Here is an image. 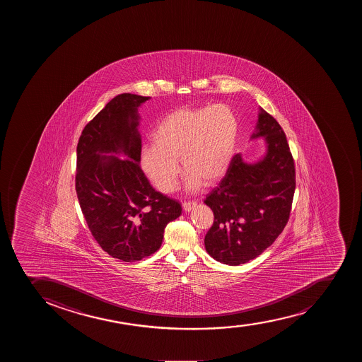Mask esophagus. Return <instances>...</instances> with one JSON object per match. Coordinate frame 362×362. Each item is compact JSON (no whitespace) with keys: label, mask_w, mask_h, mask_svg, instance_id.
Returning <instances> with one entry per match:
<instances>
[{"label":"esophagus","mask_w":362,"mask_h":362,"mask_svg":"<svg viewBox=\"0 0 362 362\" xmlns=\"http://www.w3.org/2000/svg\"><path fill=\"white\" fill-rule=\"evenodd\" d=\"M196 206H197V203H196V202H184L183 203L184 211H191V210L196 208Z\"/></svg>","instance_id":"34e87169"}]
</instances>
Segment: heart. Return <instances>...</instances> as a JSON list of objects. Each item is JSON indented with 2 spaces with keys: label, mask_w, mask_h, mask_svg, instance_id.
<instances>
[{
  "label": "heart",
  "mask_w": 362,
  "mask_h": 362,
  "mask_svg": "<svg viewBox=\"0 0 362 362\" xmlns=\"http://www.w3.org/2000/svg\"><path fill=\"white\" fill-rule=\"evenodd\" d=\"M238 120L226 105L182 107L171 112L156 126L151 146L140 154V164L147 177L165 194L178 183V159L185 173V185L196 191L218 182L233 159Z\"/></svg>",
  "instance_id": "heart-1"
}]
</instances>
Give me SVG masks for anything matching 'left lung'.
Listing matches in <instances>:
<instances>
[{
	"mask_svg": "<svg viewBox=\"0 0 362 362\" xmlns=\"http://www.w3.org/2000/svg\"><path fill=\"white\" fill-rule=\"evenodd\" d=\"M258 138L264 139L265 153L254 163L236 154L204 201L215 216L205 249L223 264H244L259 256L289 219L296 184L293 156L282 127L261 107L250 139Z\"/></svg>",
	"mask_w": 362,
	"mask_h": 362,
	"instance_id": "left-lung-1",
	"label": "left lung"
}]
</instances>
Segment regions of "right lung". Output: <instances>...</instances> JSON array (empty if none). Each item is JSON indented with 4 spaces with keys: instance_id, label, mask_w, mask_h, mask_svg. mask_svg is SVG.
I'll list each match as a JSON object with an SVG mask.
<instances>
[{
    "instance_id": "obj_1",
    "label": "right lung",
    "mask_w": 362,
    "mask_h": 362,
    "mask_svg": "<svg viewBox=\"0 0 362 362\" xmlns=\"http://www.w3.org/2000/svg\"><path fill=\"white\" fill-rule=\"evenodd\" d=\"M148 99L113 98L85 126L76 147V190L83 217L103 250L124 262L154 254L166 226L182 215L178 202L154 190L140 168L138 108Z\"/></svg>"
}]
</instances>
